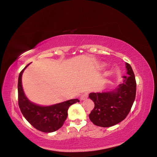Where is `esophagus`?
Masks as SVG:
<instances>
[{
  "instance_id": "1",
  "label": "esophagus",
  "mask_w": 157,
  "mask_h": 157,
  "mask_svg": "<svg viewBox=\"0 0 157 157\" xmlns=\"http://www.w3.org/2000/svg\"><path fill=\"white\" fill-rule=\"evenodd\" d=\"M88 97V92H86V93H84V94H82V95H81V97H80V99L81 100H85V99H86Z\"/></svg>"
}]
</instances>
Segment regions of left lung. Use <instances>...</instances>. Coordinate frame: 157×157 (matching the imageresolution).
<instances>
[{
  "mask_svg": "<svg viewBox=\"0 0 157 157\" xmlns=\"http://www.w3.org/2000/svg\"><path fill=\"white\" fill-rule=\"evenodd\" d=\"M127 73L123 82L111 91L91 93L89 97L94 102L95 107L89 115L94 125L109 127L125 119L131 111L136 97V82L130 64L126 63Z\"/></svg>",
  "mask_w": 157,
  "mask_h": 157,
  "instance_id": "1",
  "label": "left lung"
}]
</instances>
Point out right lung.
<instances>
[{
  "instance_id": "obj_1",
  "label": "right lung",
  "mask_w": 157,
  "mask_h": 157,
  "mask_svg": "<svg viewBox=\"0 0 157 157\" xmlns=\"http://www.w3.org/2000/svg\"><path fill=\"white\" fill-rule=\"evenodd\" d=\"M30 64V63H29ZM27 66L21 71L18 78V104L26 120L37 130L52 132L61 128L67 117L69 107L80 102L77 99H70L51 106H43L30 101L26 97L22 86V75Z\"/></svg>"
}]
</instances>
